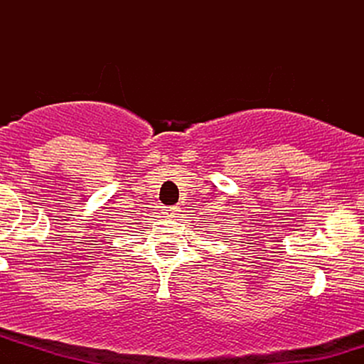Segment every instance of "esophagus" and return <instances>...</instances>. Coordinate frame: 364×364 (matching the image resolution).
Here are the masks:
<instances>
[{
	"label": "esophagus",
	"mask_w": 364,
	"mask_h": 364,
	"mask_svg": "<svg viewBox=\"0 0 364 364\" xmlns=\"http://www.w3.org/2000/svg\"><path fill=\"white\" fill-rule=\"evenodd\" d=\"M179 212L178 207H164V214L166 215H176Z\"/></svg>",
	"instance_id": "obj_1"
}]
</instances>
